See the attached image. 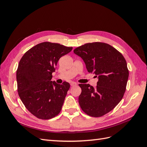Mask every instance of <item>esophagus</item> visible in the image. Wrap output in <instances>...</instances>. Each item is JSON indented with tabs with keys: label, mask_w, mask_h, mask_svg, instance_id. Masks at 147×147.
<instances>
[{
	"label": "esophagus",
	"mask_w": 147,
	"mask_h": 147,
	"mask_svg": "<svg viewBox=\"0 0 147 147\" xmlns=\"http://www.w3.org/2000/svg\"><path fill=\"white\" fill-rule=\"evenodd\" d=\"M70 85H71V86H75L77 85V84L75 82H72L70 83Z\"/></svg>",
	"instance_id": "obj_1"
}]
</instances>
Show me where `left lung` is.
<instances>
[{"mask_svg": "<svg viewBox=\"0 0 147 147\" xmlns=\"http://www.w3.org/2000/svg\"><path fill=\"white\" fill-rule=\"evenodd\" d=\"M74 52L82 57L88 72L98 78L95 88L89 84H79L80 106L89 116H103L118 104L125 92L129 77L126 61L121 53L102 42L86 43Z\"/></svg>", "mask_w": 147, "mask_h": 147, "instance_id": "left-lung-1", "label": "left lung"}]
</instances>
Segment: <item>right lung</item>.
<instances>
[{
  "mask_svg": "<svg viewBox=\"0 0 147 147\" xmlns=\"http://www.w3.org/2000/svg\"><path fill=\"white\" fill-rule=\"evenodd\" d=\"M72 48L45 42L31 48L21 57L16 71L18 95L26 108L39 119H51L61 112L70 84L51 81L52 73L60 57Z\"/></svg>",
  "mask_w": 147,
  "mask_h": 147,
  "instance_id": "obj_1",
  "label": "right lung"
}]
</instances>
